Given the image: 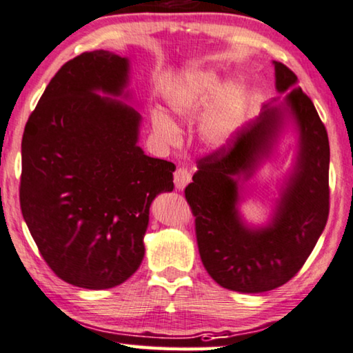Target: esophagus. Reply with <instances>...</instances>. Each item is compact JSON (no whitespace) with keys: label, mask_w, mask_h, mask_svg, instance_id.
Listing matches in <instances>:
<instances>
[{"label":"esophagus","mask_w":353,"mask_h":353,"mask_svg":"<svg viewBox=\"0 0 353 353\" xmlns=\"http://www.w3.org/2000/svg\"><path fill=\"white\" fill-rule=\"evenodd\" d=\"M173 181H175L176 189L183 191V189L188 186V183L191 181V172H189L186 167H180L175 172V178H173Z\"/></svg>","instance_id":"obj_1"}]
</instances>
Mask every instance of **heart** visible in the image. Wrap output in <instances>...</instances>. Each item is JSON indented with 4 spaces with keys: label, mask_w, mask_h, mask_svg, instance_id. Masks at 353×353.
<instances>
[{
    "label": "heart",
    "mask_w": 353,
    "mask_h": 353,
    "mask_svg": "<svg viewBox=\"0 0 353 353\" xmlns=\"http://www.w3.org/2000/svg\"><path fill=\"white\" fill-rule=\"evenodd\" d=\"M240 101L242 92L239 85L224 84L213 70H188L165 90V103L178 119L192 121L210 113L202 122L201 137L213 150H224L234 141ZM151 124L157 139L167 145L180 139L176 124L162 111H152Z\"/></svg>",
    "instance_id": "heart-1"
}]
</instances>
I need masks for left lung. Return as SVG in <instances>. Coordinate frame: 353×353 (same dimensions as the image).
<instances>
[{"label": "left lung", "mask_w": 353, "mask_h": 353, "mask_svg": "<svg viewBox=\"0 0 353 353\" xmlns=\"http://www.w3.org/2000/svg\"><path fill=\"white\" fill-rule=\"evenodd\" d=\"M280 95L247 122L232 148L199 161L188 203L196 216L203 268L223 288L263 293L298 274L323 232L330 212V143L312 100L293 71L272 62ZM285 139L294 150L268 221H246L239 207L246 183L264 161L276 159ZM288 152V151H285Z\"/></svg>", "instance_id": "left-lung-1"}]
</instances>
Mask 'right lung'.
Masks as SVG:
<instances>
[{"mask_svg":"<svg viewBox=\"0 0 353 353\" xmlns=\"http://www.w3.org/2000/svg\"><path fill=\"white\" fill-rule=\"evenodd\" d=\"M130 59L84 52L50 79L22 139L20 208L49 268L106 290L140 268L150 207L175 164L145 154Z\"/></svg>","mask_w":353,"mask_h":353,"instance_id":"right-lung-1","label":"right lung"}]
</instances>
